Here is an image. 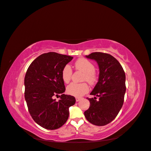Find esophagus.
Listing matches in <instances>:
<instances>
[{
    "instance_id": "34e87169",
    "label": "esophagus",
    "mask_w": 151,
    "mask_h": 151,
    "mask_svg": "<svg viewBox=\"0 0 151 151\" xmlns=\"http://www.w3.org/2000/svg\"><path fill=\"white\" fill-rule=\"evenodd\" d=\"M76 101H79L80 100H81V98L77 97V98H76Z\"/></svg>"
}]
</instances>
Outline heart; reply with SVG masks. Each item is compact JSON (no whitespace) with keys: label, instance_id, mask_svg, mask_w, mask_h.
<instances>
[{"label":"heart","instance_id":"b5f03b06","mask_svg":"<svg viewBox=\"0 0 151 151\" xmlns=\"http://www.w3.org/2000/svg\"><path fill=\"white\" fill-rule=\"evenodd\" d=\"M76 70L84 73L83 80L87 81L88 83L93 85L97 81V75L94 72L95 67L93 63L86 58H81L75 63ZM72 75V70L70 65L67 64L63 68L62 70V78L63 81L66 83H69ZM89 91L88 85L87 83H72L66 88L67 93L70 95L76 97L82 96Z\"/></svg>","mask_w":151,"mask_h":151}]
</instances>
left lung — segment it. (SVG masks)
<instances>
[{
    "mask_svg": "<svg viewBox=\"0 0 151 151\" xmlns=\"http://www.w3.org/2000/svg\"><path fill=\"white\" fill-rule=\"evenodd\" d=\"M86 57L96 60L99 67L98 81L88 98L90 107L84 112L87 121L96 126H104L117 116L124 102L126 76L121 64L112 55L94 52Z\"/></svg>",
    "mask_w": 151,
    "mask_h": 151,
    "instance_id": "left-lung-1",
    "label": "left lung"
}]
</instances>
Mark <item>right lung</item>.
Wrapping results in <instances>:
<instances>
[{
	"mask_svg": "<svg viewBox=\"0 0 151 151\" xmlns=\"http://www.w3.org/2000/svg\"><path fill=\"white\" fill-rule=\"evenodd\" d=\"M73 57L55 52L44 53L30 64L24 77V98L29 111L37 124L47 130H55L65 124L69 107L76 98L64 94L66 88L62 70ZM60 94L56 101L55 96Z\"/></svg>",
	"mask_w": 151,
	"mask_h": 151,
	"instance_id": "right-lung-1",
	"label": "right lung"
}]
</instances>
